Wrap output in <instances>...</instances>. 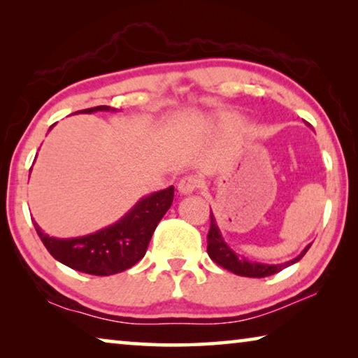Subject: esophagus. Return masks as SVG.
<instances>
[{
    "instance_id": "34e87169",
    "label": "esophagus",
    "mask_w": 358,
    "mask_h": 358,
    "mask_svg": "<svg viewBox=\"0 0 358 358\" xmlns=\"http://www.w3.org/2000/svg\"><path fill=\"white\" fill-rule=\"evenodd\" d=\"M199 185H201V180H199L196 175H187V177L178 181V192L181 196H187V194H192L196 191Z\"/></svg>"
}]
</instances>
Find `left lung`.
<instances>
[{"label":"left lung","instance_id":"left-lung-1","mask_svg":"<svg viewBox=\"0 0 358 358\" xmlns=\"http://www.w3.org/2000/svg\"><path fill=\"white\" fill-rule=\"evenodd\" d=\"M211 216V224H210V232H208V246H207V252L210 259L216 262L217 265H221L222 268H226L232 273L238 275V276H248V278H265V276H271L281 271L287 266L294 265L295 262L305 256L306 251L310 250L311 243L308 245L305 250H303L299 256L294 257L292 260H287L284 264H262V262H251L246 257L240 256V254L235 252L232 248H230L226 241H224L221 230L217 227L216 220L213 213L210 211Z\"/></svg>","mask_w":358,"mask_h":358}]
</instances>
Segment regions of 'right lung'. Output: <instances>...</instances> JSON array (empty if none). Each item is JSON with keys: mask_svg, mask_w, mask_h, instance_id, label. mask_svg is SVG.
Instances as JSON below:
<instances>
[{"mask_svg": "<svg viewBox=\"0 0 358 358\" xmlns=\"http://www.w3.org/2000/svg\"><path fill=\"white\" fill-rule=\"evenodd\" d=\"M94 112H115V108L98 106L76 113ZM55 124H52L50 129ZM173 191L175 187L171 186L142 197L128 213L112 226L101 229L94 234L83 235V237H50L42 232L36 221L34 229L47 251L58 262L71 266L72 270L96 276L121 273L136 265L145 256L151 235L173 202Z\"/></svg>", "mask_w": 358, "mask_h": 358, "instance_id": "1", "label": "right lung"}]
</instances>
